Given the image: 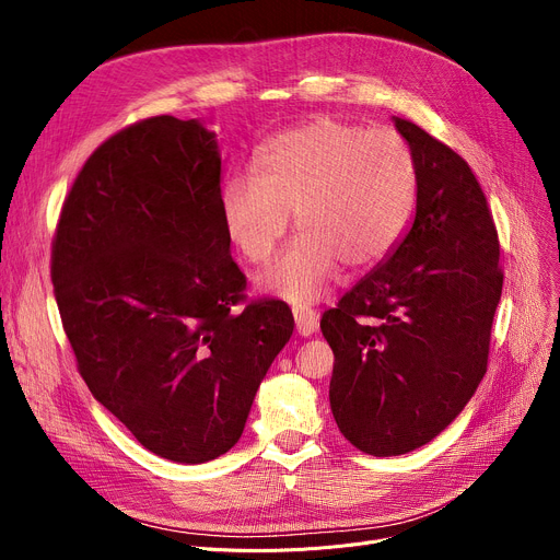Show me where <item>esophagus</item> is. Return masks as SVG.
Instances as JSON below:
<instances>
[{"instance_id":"obj_1","label":"esophagus","mask_w":560,"mask_h":560,"mask_svg":"<svg viewBox=\"0 0 560 560\" xmlns=\"http://www.w3.org/2000/svg\"><path fill=\"white\" fill-rule=\"evenodd\" d=\"M292 315H295V325H298V334L300 336H313L319 327L317 322V313L311 306H295L292 308Z\"/></svg>"}]
</instances>
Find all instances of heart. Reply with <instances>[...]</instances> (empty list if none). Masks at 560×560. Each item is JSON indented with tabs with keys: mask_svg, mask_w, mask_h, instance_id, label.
Here are the masks:
<instances>
[{
	"mask_svg": "<svg viewBox=\"0 0 560 560\" xmlns=\"http://www.w3.org/2000/svg\"><path fill=\"white\" fill-rule=\"evenodd\" d=\"M418 203V165L393 129L317 117L275 136L222 188L229 241L249 262L270 260L295 213L300 235L258 277L288 302H315L340 265L365 270L393 254Z\"/></svg>",
	"mask_w": 560,
	"mask_h": 560,
	"instance_id": "obj_1",
	"label": "heart"
}]
</instances>
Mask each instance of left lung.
I'll return each instance as SVG.
<instances>
[{"label":"left lung","mask_w":560,"mask_h":560,"mask_svg":"<svg viewBox=\"0 0 560 560\" xmlns=\"http://www.w3.org/2000/svg\"><path fill=\"white\" fill-rule=\"evenodd\" d=\"M395 127L418 165L413 224L319 322L336 359V424L372 456L431 443L472 399L504 283L475 172L418 125L395 117Z\"/></svg>","instance_id":"left-lung-1"}]
</instances>
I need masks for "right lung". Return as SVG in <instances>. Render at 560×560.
<instances>
[{
  "label": "right lung",
  "instance_id": "add662e5",
  "mask_svg": "<svg viewBox=\"0 0 560 560\" xmlns=\"http://www.w3.org/2000/svg\"><path fill=\"white\" fill-rule=\"evenodd\" d=\"M222 159L199 120L150 117L91 154L63 201L51 281L79 374L152 454L206 463L243 435L295 319L245 304L222 222Z\"/></svg>",
  "mask_w": 560,
  "mask_h": 560
}]
</instances>
